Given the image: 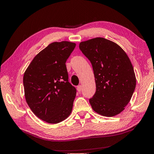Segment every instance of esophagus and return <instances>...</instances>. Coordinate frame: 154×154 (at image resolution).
I'll return each mask as SVG.
<instances>
[{
    "label": "esophagus",
    "instance_id": "34e87169",
    "mask_svg": "<svg viewBox=\"0 0 154 154\" xmlns=\"http://www.w3.org/2000/svg\"><path fill=\"white\" fill-rule=\"evenodd\" d=\"M77 91H78V92H80L81 91H82V86H81V85L78 86H77Z\"/></svg>",
    "mask_w": 154,
    "mask_h": 154
}]
</instances>
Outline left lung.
Here are the masks:
<instances>
[{
  "label": "left lung",
  "instance_id": "8db88e82",
  "mask_svg": "<svg viewBox=\"0 0 154 154\" xmlns=\"http://www.w3.org/2000/svg\"><path fill=\"white\" fill-rule=\"evenodd\" d=\"M79 48L94 71L97 88L89 100L92 109L105 117L119 114L129 103L136 86L129 57L117 43L103 37L82 42Z\"/></svg>",
  "mask_w": 154,
  "mask_h": 154
}]
</instances>
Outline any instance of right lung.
Returning a JSON list of instances; mask_svg holds the SVG:
<instances>
[{
  "label": "right lung",
  "instance_id": "right-lung-1",
  "mask_svg": "<svg viewBox=\"0 0 154 154\" xmlns=\"http://www.w3.org/2000/svg\"><path fill=\"white\" fill-rule=\"evenodd\" d=\"M76 43H50L36 55L23 76L26 102L40 119L56 124L72 112L76 89L68 82L66 62Z\"/></svg>",
  "mask_w": 154,
  "mask_h": 154
}]
</instances>
